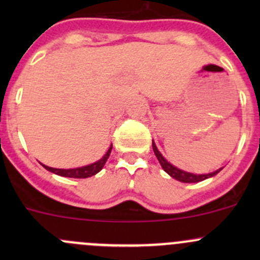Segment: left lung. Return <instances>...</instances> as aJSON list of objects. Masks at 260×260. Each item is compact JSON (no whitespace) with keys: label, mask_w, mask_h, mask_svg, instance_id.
Listing matches in <instances>:
<instances>
[{"label":"left lung","mask_w":260,"mask_h":260,"mask_svg":"<svg viewBox=\"0 0 260 260\" xmlns=\"http://www.w3.org/2000/svg\"><path fill=\"white\" fill-rule=\"evenodd\" d=\"M152 148H153V152L154 154H156L157 159H158L159 165L162 166V169L165 170V171L167 172V174L170 175L171 177H174L175 180L177 181H181V182H186V183H191V182H200V181H204L206 179H209V177H212L215 176L216 174H219L220 171L222 170L219 169L216 170V171L211 172V174H206V175H196V174H190V172H186V171H182V170L177 169V167H175L174 165L170 164L169 161H167L166 158H165L164 156L161 154V152L157 149L156 145H154V142L152 141Z\"/></svg>","instance_id":"1"}]
</instances>
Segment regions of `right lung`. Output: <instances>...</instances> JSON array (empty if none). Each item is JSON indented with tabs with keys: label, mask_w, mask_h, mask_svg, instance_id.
Returning a JSON list of instances; mask_svg holds the SVG:
<instances>
[{
	"label": "right lung",
	"mask_w": 260,
	"mask_h": 260,
	"mask_svg": "<svg viewBox=\"0 0 260 260\" xmlns=\"http://www.w3.org/2000/svg\"><path fill=\"white\" fill-rule=\"evenodd\" d=\"M112 146L109 147V149L107 151V153L102 157L99 161L94 162V164L88 165V166H83V167H78V169H69V170H64V169H54V167H49L43 165L46 170L52 174H56L59 176H64V177H72V179H86V177H90L94 176L95 174H98L102 169L106 165L107 159H108L109 154H111L112 151Z\"/></svg>",
	"instance_id": "1"
}]
</instances>
